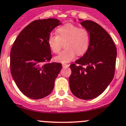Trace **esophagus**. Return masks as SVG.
<instances>
[{"label":"esophagus","mask_w":126,"mask_h":126,"mask_svg":"<svg viewBox=\"0 0 126 126\" xmlns=\"http://www.w3.org/2000/svg\"><path fill=\"white\" fill-rule=\"evenodd\" d=\"M62 67H69V64H62Z\"/></svg>","instance_id":"obj_1"}]
</instances>
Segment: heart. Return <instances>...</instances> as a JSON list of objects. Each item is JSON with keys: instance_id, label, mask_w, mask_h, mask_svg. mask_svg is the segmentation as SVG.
I'll list each match as a JSON object with an SVG mask.
<instances>
[{"instance_id": "obj_1", "label": "heart", "mask_w": 126, "mask_h": 126, "mask_svg": "<svg viewBox=\"0 0 126 126\" xmlns=\"http://www.w3.org/2000/svg\"><path fill=\"white\" fill-rule=\"evenodd\" d=\"M57 35L50 34L47 43L51 51L57 54L62 49L63 43L65 50L55 57L56 62L65 64L73 61L76 53L78 55L84 54L88 50L91 42V34L88 29L67 23L57 29Z\"/></svg>"}]
</instances>
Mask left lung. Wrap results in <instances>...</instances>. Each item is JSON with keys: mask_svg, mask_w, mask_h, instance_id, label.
<instances>
[{"mask_svg": "<svg viewBox=\"0 0 126 126\" xmlns=\"http://www.w3.org/2000/svg\"><path fill=\"white\" fill-rule=\"evenodd\" d=\"M80 24L89 31L91 42L85 54L70 65L69 86L75 96L89 100L102 94L114 78L117 49L101 25L91 20Z\"/></svg>", "mask_w": 126, "mask_h": 126, "instance_id": "left-lung-1", "label": "left lung"}]
</instances>
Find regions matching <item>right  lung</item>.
Returning <instances> with one entry per match:
<instances>
[{"label": "right lung", "mask_w": 126, "mask_h": 126, "mask_svg": "<svg viewBox=\"0 0 126 126\" xmlns=\"http://www.w3.org/2000/svg\"><path fill=\"white\" fill-rule=\"evenodd\" d=\"M61 24L56 18L36 20L18 34L10 51V72L16 85L25 96L32 99L51 93L62 64L50 63L48 37Z\"/></svg>", "instance_id": "obj_1"}]
</instances>
